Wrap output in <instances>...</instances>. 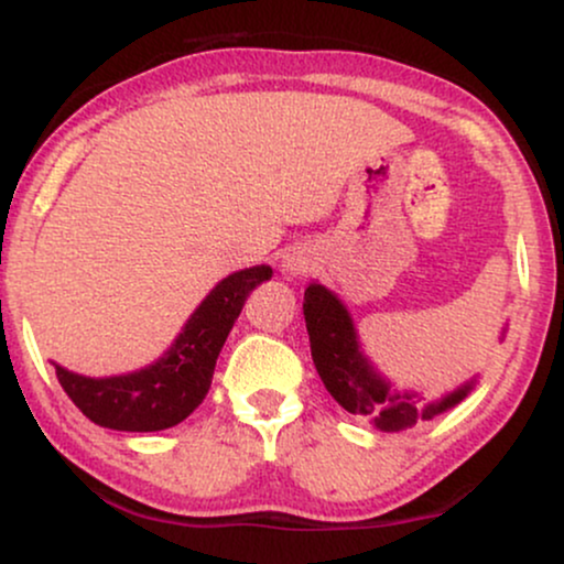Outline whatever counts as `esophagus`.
<instances>
[{
	"label": "esophagus",
	"mask_w": 564,
	"mask_h": 564,
	"mask_svg": "<svg viewBox=\"0 0 564 564\" xmlns=\"http://www.w3.org/2000/svg\"><path fill=\"white\" fill-rule=\"evenodd\" d=\"M307 264H310L307 257L294 254L286 260V270H291V273H304V270H307Z\"/></svg>",
	"instance_id": "34e87169"
}]
</instances>
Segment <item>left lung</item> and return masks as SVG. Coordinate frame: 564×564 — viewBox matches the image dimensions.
Segmentation results:
<instances>
[{
  "instance_id": "8db88e82",
  "label": "left lung",
  "mask_w": 564,
  "mask_h": 564,
  "mask_svg": "<svg viewBox=\"0 0 564 564\" xmlns=\"http://www.w3.org/2000/svg\"><path fill=\"white\" fill-rule=\"evenodd\" d=\"M302 310L313 364L318 368L326 390L345 411L371 419L379 430H408L422 419L437 416L467 398L469 384L451 392L440 403L424 408L419 405L422 398H416L413 392H394L390 381L381 379L360 355L358 336H355L347 310L321 283H310L304 291Z\"/></svg>"
}]
</instances>
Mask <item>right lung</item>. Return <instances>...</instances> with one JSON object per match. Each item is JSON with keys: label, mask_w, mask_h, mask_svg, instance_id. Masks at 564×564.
I'll list each match as a JSON object with an SVG mask.
<instances>
[{"label": "right lung", "mask_w": 564, "mask_h": 564, "mask_svg": "<svg viewBox=\"0 0 564 564\" xmlns=\"http://www.w3.org/2000/svg\"><path fill=\"white\" fill-rule=\"evenodd\" d=\"M270 275L273 270L260 264L217 283L159 364L111 379H87L55 366L57 381L89 422L121 432L170 430L206 398L217 355L241 315L246 296Z\"/></svg>", "instance_id": "add662e5"}]
</instances>
